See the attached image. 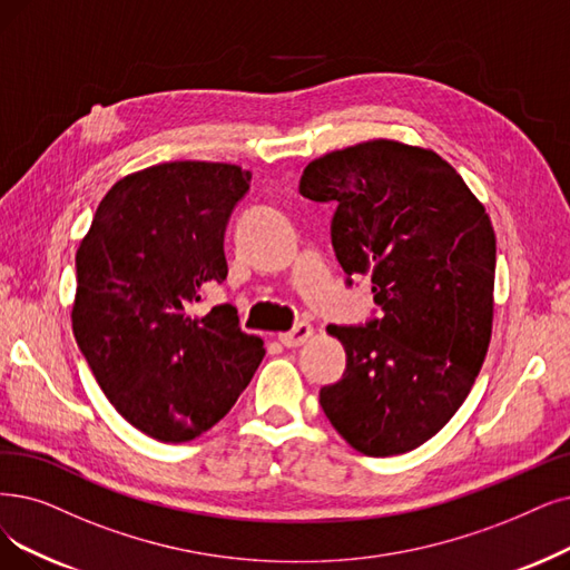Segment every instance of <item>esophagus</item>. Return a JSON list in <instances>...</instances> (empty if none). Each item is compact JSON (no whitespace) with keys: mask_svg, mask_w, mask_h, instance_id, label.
<instances>
[{"mask_svg":"<svg viewBox=\"0 0 570 570\" xmlns=\"http://www.w3.org/2000/svg\"><path fill=\"white\" fill-rule=\"evenodd\" d=\"M311 336H313V327L308 323H299V325H294L289 332H283L278 338L283 346L297 348V346H304Z\"/></svg>","mask_w":570,"mask_h":570,"instance_id":"1","label":"esophagus"}]
</instances>
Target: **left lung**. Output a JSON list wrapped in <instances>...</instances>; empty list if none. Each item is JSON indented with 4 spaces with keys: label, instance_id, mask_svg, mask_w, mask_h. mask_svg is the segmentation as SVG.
Wrapping results in <instances>:
<instances>
[{
    "label": "left lung",
    "instance_id": "1",
    "mask_svg": "<svg viewBox=\"0 0 570 570\" xmlns=\"http://www.w3.org/2000/svg\"><path fill=\"white\" fill-rule=\"evenodd\" d=\"M302 196L334 203L346 283L370 276L381 317L330 325L346 372L321 389L336 432L364 456L406 453L449 423L482 370L493 325L495 234L440 154L370 140L315 158Z\"/></svg>",
    "mask_w": 570,
    "mask_h": 570
}]
</instances>
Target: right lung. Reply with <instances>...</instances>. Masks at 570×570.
Masks as SVG:
<instances>
[{
    "label": "right lung",
    "instance_id": "right-lung-1",
    "mask_svg": "<svg viewBox=\"0 0 570 570\" xmlns=\"http://www.w3.org/2000/svg\"><path fill=\"white\" fill-rule=\"evenodd\" d=\"M249 179L210 161L126 175L77 249V344L114 409L158 442L210 430L266 353L232 304L191 313L203 289L226 278L224 232Z\"/></svg>",
    "mask_w": 570,
    "mask_h": 570
}]
</instances>
